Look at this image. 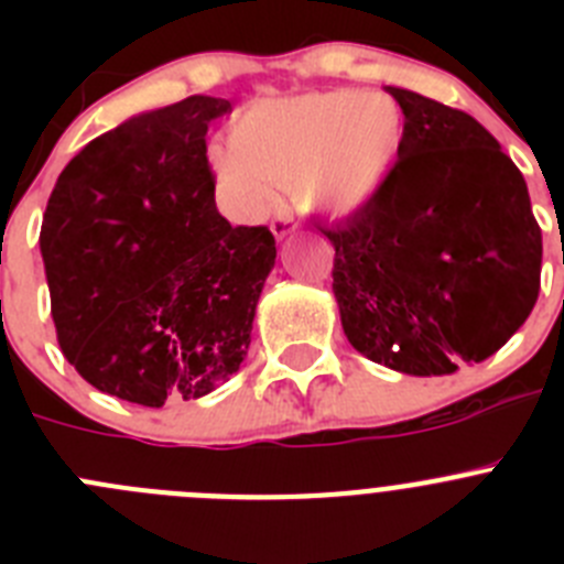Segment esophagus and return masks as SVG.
I'll return each instance as SVG.
<instances>
[{"instance_id": "1", "label": "esophagus", "mask_w": 564, "mask_h": 564, "mask_svg": "<svg viewBox=\"0 0 564 564\" xmlns=\"http://www.w3.org/2000/svg\"><path fill=\"white\" fill-rule=\"evenodd\" d=\"M296 228H299V223L291 212H279L271 223V231L276 239L291 237V234H296Z\"/></svg>"}]
</instances>
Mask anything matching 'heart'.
<instances>
[{
  "instance_id": "b5f03b06",
  "label": "heart",
  "mask_w": 564,
  "mask_h": 564,
  "mask_svg": "<svg viewBox=\"0 0 564 564\" xmlns=\"http://www.w3.org/2000/svg\"><path fill=\"white\" fill-rule=\"evenodd\" d=\"M403 112L387 93L325 89L257 101L231 127V147L212 154L217 181L242 212L288 188L299 208L352 217L390 183L403 152Z\"/></svg>"
}]
</instances>
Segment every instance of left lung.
<instances>
[{
  "label": "left lung",
  "instance_id": "1",
  "mask_svg": "<svg viewBox=\"0 0 564 564\" xmlns=\"http://www.w3.org/2000/svg\"><path fill=\"white\" fill-rule=\"evenodd\" d=\"M403 152L370 206L322 228L347 341L406 376L495 356L540 293L542 231L520 169L471 115L403 87Z\"/></svg>",
  "mask_w": 564,
  "mask_h": 564
}]
</instances>
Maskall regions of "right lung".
Segmentation results:
<instances>
[{
  "label": "right lung",
  "instance_id": "right-lung-1",
  "mask_svg": "<svg viewBox=\"0 0 564 564\" xmlns=\"http://www.w3.org/2000/svg\"><path fill=\"white\" fill-rule=\"evenodd\" d=\"M228 109L188 96L132 115L50 194L39 246L58 344L107 395L194 401L246 361L276 242L265 226L234 228L214 203L206 132Z\"/></svg>",
  "mask_w": 564,
  "mask_h": 564
}]
</instances>
